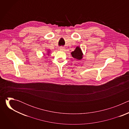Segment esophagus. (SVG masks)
<instances>
[{"mask_svg": "<svg viewBox=\"0 0 129 129\" xmlns=\"http://www.w3.org/2000/svg\"><path fill=\"white\" fill-rule=\"evenodd\" d=\"M59 49H60V50L61 51H64V50H65V48H64V47L61 46V47H60L59 48Z\"/></svg>", "mask_w": 129, "mask_h": 129, "instance_id": "obj_1", "label": "esophagus"}]
</instances>
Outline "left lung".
Masks as SVG:
<instances>
[{
    "label": "left lung",
    "instance_id": "obj_1",
    "mask_svg": "<svg viewBox=\"0 0 129 129\" xmlns=\"http://www.w3.org/2000/svg\"><path fill=\"white\" fill-rule=\"evenodd\" d=\"M71 54L73 58L78 60H81L84 55L81 48L79 46H77L74 51L71 52Z\"/></svg>",
    "mask_w": 129,
    "mask_h": 129
}]
</instances>
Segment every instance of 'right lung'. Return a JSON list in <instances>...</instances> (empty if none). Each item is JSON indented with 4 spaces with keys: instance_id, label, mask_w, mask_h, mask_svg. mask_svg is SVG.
<instances>
[{
    "instance_id": "1",
    "label": "right lung",
    "mask_w": 129,
    "mask_h": 129,
    "mask_svg": "<svg viewBox=\"0 0 129 129\" xmlns=\"http://www.w3.org/2000/svg\"><path fill=\"white\" fill-rule=\"evenodd\" d=\"M50 50H47V52L46 54L48 55V56H49V53H50Z\"/></svg>"
}]
</instances>
